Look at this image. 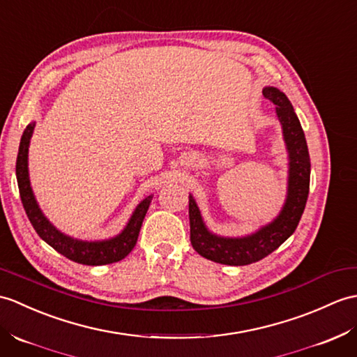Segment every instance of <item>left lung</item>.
<instances>
[{
	"instance_id": "obj_1",
	"label": "left lung",
	"mask_w": 357,
	"mask_h": 357,
	"mask_svg": "<svg viewBox=\"0 0 357 357\" xmlns=\"http://www.w3.org/2000/svg\"><path fill=\"white\" fill-rule=\"evenodd\" d=\"M263 96L275 105V114L283 130L289 156L287 195L278 216L248 236H218L205 225L195 197L192 195L188 196L190 240L195 251L211 261L229 266H245L259 261L284 243L296 229L309 196L310 156L301 123L292 103L278 88L264 86Z\"/></svg>"
}]
</instances>
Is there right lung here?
<instances>
[{
  "label": "right lung",
  "mask_w": 357,
  "mask_h": 357,
  "mask_svg": "<svg viewBox=\"0 0 357 357\" xmlns=\"http://www.w3.org/2000/svg\"><path fill=\"white\" fill-rule=\"evenodd\" d=\"M35 126V121L30 123L21 137L18 158H16V179H18L24 210H26L27 218L33 228H35L38 236L52 246L53 250L66 257V259L80 264L97 266V264H109L123 260L137 245L141 225H143L144 216L153 196L151 195L144 197L143 201L137 205V208L132 213L126 227H124L121 233L117 236L106 240H91V242L89 240H80L71 236H66L45 218L43 210L39 208V204L30 185L29 147Z\"/></svg>",
  "instance_id": "add662e5"
}]
</instances>
